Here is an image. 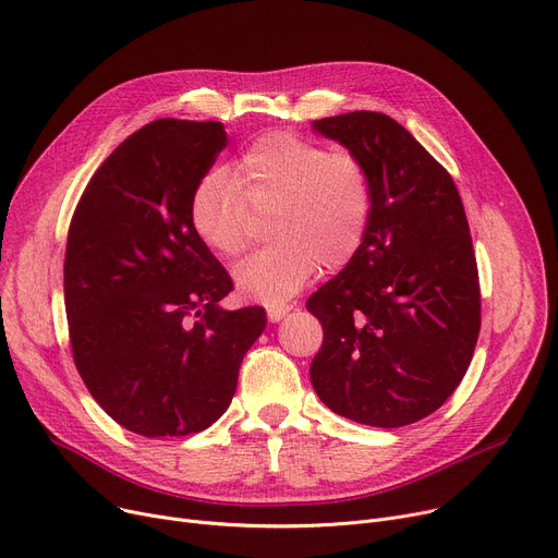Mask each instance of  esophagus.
Returning <instances> with one entry per match:
<instances>
[{"instance_id": "esophagus-1", "label": "esophagus", "mask_w": 558, "mask_h": 558, "mask_svg": "<svg viewBox=\"0 0 558 558\" xmlns=\"http://www.w3.org/2000/svg\"><path fill=\"white\" fill-rule=\"evenodd\" d=\"M294 306L292 304H270L268 306V319L270 322H281Z\"/></svg>"}]
</instances>
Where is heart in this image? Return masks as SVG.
<instances>
[{"label": "heart", "mask_w": 558, "mask_h": 558, "mask_svg": "<svg viewBox=\"0 0 558 558\" xmlns=\"http://www.w3.org/2000/svg\"><path fill=\"white\" fill-rule=\"evenodd\" d=\"M250 207L275 209L268 247L234 270L239 292L281 304L324 266L339 270L357 254L371 217V187L362 160L349 151L270 132L239 158L236 179L209 169L190 198L194 234L214 254L232 259L247 243Z\"/></svg>", "instance_id": "1"}]
</instances>
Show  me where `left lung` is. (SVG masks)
Instances as JSON below:
<instances>
[{"label": "left lung", "instance_id": "left-lung-1", "mask_svg": "<svg viewBox=\"0 0 558 558\" xmlns=\"http://www.w3.org/2000/svg\"><path fill=\"white\" fill-rule=\"evenodd\" d=\"M368 174L371 217L357 254L311 294L324 341L311 364L319 400L396 428L440 409L481 332V283L449 171L393 118L351 111L313 122Z\"/></svg>", "mask_w": 558, "mask_h": 558}]
</instances>
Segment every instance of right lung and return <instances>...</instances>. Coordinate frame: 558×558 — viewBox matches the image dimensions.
Wrapping results in <instances>:
<instances>
[{"label": "right lung", "instance_id": "obj_1", "mask_svg": "<svg viewBox=\"0 0 558 558\" xmlns=\"http://www.w3.org/2000/svg\"><path fill=\"white\" fill-rule=\"evenodd\" d=\"M228 145L221 122L160 118L120 143L73 211L64 306L94 400L145 438L198 434L232 402L266 311H223L232 279L190 223Z\"/></svg>", "mask_w": 558, "mask_h": 558}]
</instances>
